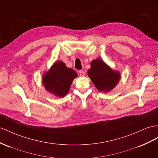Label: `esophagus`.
I'll return each instance as SVG.
<instances>
[{"label": "esophagus", "mask_w": 158, "mask_h": 158, "mask_svg": "<svg viewBox=\"0 0 158 158\" xmlns=\"http://www.w3.org/2000/svg\"><path fill=\"white\" fill-rule=\"evenodd\" d=\"M79 73L80 76H84L85 75V72L83 70H80L79 71Z\"/></svg>", "instance_id": "esophagus-1"}]
</instances>
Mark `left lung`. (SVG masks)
Returning <instances> with one entry per match:
<instances>
[{"instance_id":"obj_1","label":"left lung","mask_w":158,"mask_h":158,"mask_svg":"<svg viewBox=\"0 0 158 158\" xmlns=\"http://www.w3.org/2000/svg\"><path fill=\"white\" fill-rule=\"evenodd\" d=\"M88 75L100 91L108 92L113 89L119 82V72L113 71L110 67L99 59L92 60Z\"/></svg>"}]
</instances>
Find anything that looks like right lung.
Here are the masks:
<instances>
[{
    "mask_svg": "<svg viewBox=\"0 0 158 158\" xmlns=\"http://www.w3.org/2000/svg\"><path fill=\"white\" fill-rule=\"evenodd\" d=\"M77 74L61 61H56L44 75L43 84L46 89L56 96H65L69 91L73 80Z\"/></svg>",
    "mask_w": 158,
    "mask_h": 158,
    "instance_id": "right-lung-1",
    "label": "right lung"
}]
</instances>
